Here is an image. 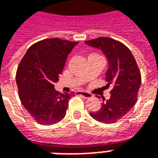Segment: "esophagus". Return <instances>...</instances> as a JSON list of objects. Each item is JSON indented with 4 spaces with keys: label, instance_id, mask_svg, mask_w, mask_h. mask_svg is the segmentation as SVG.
<instances>
[{
    "label": "esophagus",
    "instance_id": "34e87169",
    "mask_svg": "<svg viewBox=\"0 0 158 158\" xmlns=\"http://www.w3.org/2000/svg\"><path fill=\"white\" fill-rule=\"evenodd\" d=\"M76 94L80 95V96H82V97H84V98H92V94H91L87 92H84V91H77Z\"/></svg>",
    "mask_w": 158,
    "mask_h": 158
}]
</instances>
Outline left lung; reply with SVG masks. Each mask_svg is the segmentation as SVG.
Instances as JSON below:
<instances>
[{"label":"left lung","instance_id":"left-lung-1","mask_svg":"<svg viewBox=\"0 0 158 158\" xmlns=\"http://www.w3.org/2000/svg\"><path fill=\"white\" fill-rule=\"evenodd\" d=\"M90 46L100 49L108 60L106 87L113 85L111 97L98 111L90 116L103 123H114L126 115L135 105L141 86V73L132 52L122 42L109 37H98L86 40Z\"/></svg>","mask_w":158,"mask_h":158}]
</instances>
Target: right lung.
Returning <instances> with one entry per match:
<instances>
[{
  "label": "right lung",
  "instance_id": "obj_1",
  "mask_svg": "<svg viewBox=\"0 0 158 158\" xmlns=\"http://www.w3.org/2000/svg\"><path fill=\"white\" fill-rule=\"evenodd\" d=\"M78 42L60 38L32 44L20 60L15 75L20 102L42 125L57 123L64 118L74 92L60 94L54 84L62 74L68 55Z\"/></svg>",
  "mask_w": 158,
  "mask_h": 158
}]
</instances>
